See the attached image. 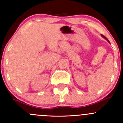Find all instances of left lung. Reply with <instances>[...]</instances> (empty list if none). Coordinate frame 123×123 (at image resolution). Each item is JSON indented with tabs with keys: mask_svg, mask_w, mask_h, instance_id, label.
<instances>
[{
	"mask_svg": "<svg viewBox=\"0 0 123 123\" xmlns=\"http://www.w3.org/2000/svg\"><path fill=\"white\" fill-rule=\"evenodd\" d=\"M101 36H102V37H104V38H105V39H106V40H107V41H108V42H109V43H110V41H109V40H108V38H106V37H105V36H104L102 35V34H101Z\"/></svg>",
	"mask_w": 123,
	"mask_h": 123,
	"instance_id": "obj_1",
	"label": "left lung"
}]
</instances>
